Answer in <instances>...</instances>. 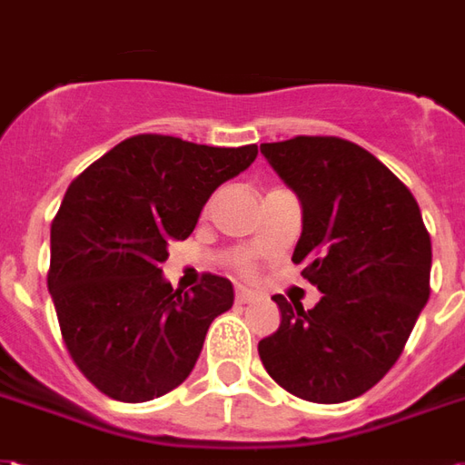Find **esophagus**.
Wrapping results in <instances>:
<instances>
[{
  "label": "esophagus",
  "mask_w": 465,
  "mask_h": 465,
  "mask_svg": "<svg viewBox=\"0 0 465 465\" xmlns=\"http://www.w3.org/2000/svg\"><path fill=\"white\" fill-rule=\"evenodd\" d=\"M235 300L240 304L252 302V300H255V292H252V290H247V287H237V290H235Z\"/></svg>",
  "instance_id": "obj_1"
}]
</instances>
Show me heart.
Masks as SVG:
<instances>
[{
  "label": "heart",
  "mask_w": 465,
  "mask_h": 465,
  "mask_svg": "<svg viewBox=\"0 0 465 465\" xmlns=\"http://www.w3.org/2000/svg\"><path fill=\"white\" fill-rule=\"evenodd\" d=\"M245 267H247V265H245Z\"/></svg>",
  "instance_id": "obj_1"
}]
</instances>
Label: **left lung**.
<instances>
[{
    "instance_id": "8db88e82",
    "label": "left lung",
    "mask_w": 465,
    "mask_h": 465,
    "mask_svg": "<svg viewBox=\"0 0 465 465\" xmlns=\"http://www.w3.org/2000/svg\"><path fill=\"white\" fill-rule=\"evenodd\" d=\"M260 151L302 205L292 262L322 292L312 310L274 294L282 322L257 344L260 359L300 399H357L394 367L429 302L431 237L419 203L344 138L297 135Z\"/></svg>"
}]
</instances>
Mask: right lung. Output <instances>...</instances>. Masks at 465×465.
<instances>
[{
    "label": "right lung",
    "mask_w": 465,
    "mask_h": 465,
    "mask_svg": "<svg viewBox=\"0 0 465 465\" xmlns=\"http://www.w3.org/2000/svg\"><path fill=\"white\" fill-rule=\"evenodd\" d=\"M257 145L215 148L173 135L125 138L91 163L52 223V292L81 374L116 401L141 404L181 386L232 282L203 274L191 292L163 277L218 185L247 171Z\"/></svg>",
    "instance_id": "1"
}]
</instances>
